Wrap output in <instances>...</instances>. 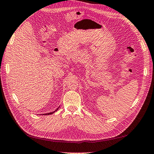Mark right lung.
Masks as SVG:
<instances>
[{"label":"right lung","mask_w":154,"mask_h":154,"mask_svg":"<svg viewBox=\"0 0 154 154\" xmlns=\"http://www.w3.org/2000/svg\"><path fill=\"white\" fill-rule=\"evenodd\" d=\"M59 107H58V108H57V109H56V110L54 111H53V112H48V113H45V114H43V115H51V114H53V113H54V112L57 111L58 110V109H59Z\"/></svg>","instance_id":"obj_1"}]
</instances>
